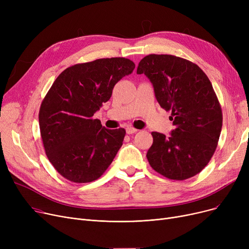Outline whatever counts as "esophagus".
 <instances>
[{
	"label": "esophagus",
	"mask_w": 249,
	"mask_h": 249,
	"mask_svg": "<svg viewBox=\"0 0 249 249\" xmlns=\"http://www.w3.org/2000/svg\"><path fill=\"white\" fill-rule=\"evenodd\" d=\"M138 131L137 129H135V128H133V127H127L126 128V133L127 134H134V133H136Z\"/></svg>",
	"instance_id": "obj_1"
}]
</instances>
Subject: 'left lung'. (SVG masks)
Segmentation results:
<instances>
[{
	"label": "left lung",
	"instance_id": "8db88e82",
	"mask_svg": "<svg viewBox=\"0 0 249 249\" xmlns=\"http://www.w3.org/2000/svg\"><path fill=\"white\" fill-rule=\"evenodd\" d=\"M153 86L160 107L171 111L176 126L171 135L152 132L146 158L155 172L182 180L210 161L222 129V111L206 73L187 59L168 54H149L138 64Z\"/></svg>",
	"mask_w": 249,
	"mask_h": 249
}]
</instances>
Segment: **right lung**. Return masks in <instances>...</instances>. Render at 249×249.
Segmentation results:
<instances>
[{"label": "right lung", "mask_w": 249, "mask_h": 249, "mask_svg": "<svg viewBox=\"0 0 249 249\" xmlns=\"http://www.w3.org/2000/svg\"><path fill=\"white\" fill-rule=\"evenodd\" d=\"M134 69L124 57L101 58L68 68L52 84L39 111V127L47 158L63 178L93 181L112 163L126 131L105 128L93 116Z\"/></svg>", "instance_id": "obj_1"}]
</instances>
